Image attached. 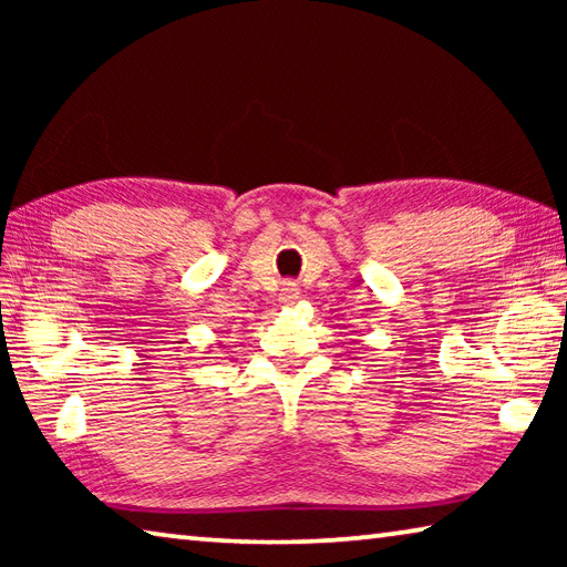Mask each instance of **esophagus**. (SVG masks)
<instances>
[{
	"label": "esophagus",
	"mask_w": 567,
	"mask_h": 567,
	"mask_svg": "<svg viewBox=\"0 0 567 567\" xmlns=\"http://www.w3.org/2000/svg\"><path fill=\"white\" fill-rule=\"evenodd\" d=\"M297 297H300V290H297L295 282H285L282 290H280V302L282 305H292Z\"/></svg>",
	"instance_id": "obj_1"
}]
</instances>
